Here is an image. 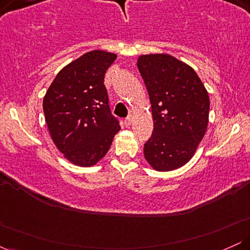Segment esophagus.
Listing matches in <instances>:
<instances>
[{
  "label": "esophagus",
  "instance_id": "obj_1",
  "mask_svg": "<svg viewBox=\"0 0 250 250\" xmlns=\"http://www.w3.org/2000/svg\"><path fill=\"white\" fill-rule=\"evenodd\" d=\"M133 122H134V116L133 115H129L127 119L125 120V127H129V125H133Z\"/></svg>",
  "mask_w": 250,
  "mask_h": 250
}]
</instances>
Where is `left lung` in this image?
Wrapping results in <instances>:
<instances>
[{
    "instance_id": "1",
    "label": "left lung",
    "mask_w": 250,
    "mask_h": 250,
    "mask_svg": "<svg viewBox=\"0 0 250 250\" xmlns=\"http://www.w3.org/2000/svg\"><path fill=\"white\" fill-rule=\"evenodd\" d=\"M151 103L154 130L143 148L157 171L181 168L194 156L209 121L207 89L187 63L168 54L137 59Z\"/></svg>"
}]
</instances>
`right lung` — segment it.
Instances as JSON below:
<instances>
[{"label": "right lung", "mask_w": 250, "mask_h": 250, "mask_svg": "<svg viewBox=\"0 0 250 250\" xmlns=\"http://www.w3.org/2000/svg\"><path fill=\"white\" fill-rule=\"evenodd\" d=\"M116 57L104 50L83 54L59 71L43 97L51 140L79 167H91L103 159L121 129L110 114L103 83Z\"/></svg>", "instance_id": "add662e5"}]
</instances>
